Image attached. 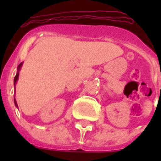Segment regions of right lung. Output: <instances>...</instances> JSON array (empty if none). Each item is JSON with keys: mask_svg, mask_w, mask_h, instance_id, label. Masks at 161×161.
<instances>
[{"mask_svg": "<svg viewBox=\"0 0 161 161\" xmlns=\"http://www.w3.org/2000/svg\"><path fill=\"white\" fill-rule=\"evenodd\" d=\"M22 63H21L19 65H18V73L16 74V76H15V77H14V88H15V84H16V82L18 81V76H19V71H20V69H21V67H22ZM14 104H15V106L18 107V104H17V102H16V99H15V97H14Z\"/></svg>", "mask_w": 161, "mask_h": 161, "instance_id": "obj_1", "label": "right lung"}]
</instances>
